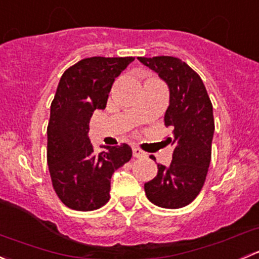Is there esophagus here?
<instances>
[{
  "instance_id": "obj_1",
  "label": "esophagus",
  "mask_w": 259,
  "mask_h": 259,
  "mask_svg": "<svg viewBox=\"0 0 259 259\" xmlns=\"http://www.w3.org/2000/svg\"><path fill=\"white\" fill-rule=\"evenodd\" d=\"M133 155H134L135 158H144L146 154L142 150V149H139V148H137V146H134V148H133Z\"/></svg>"
}]
</instances>
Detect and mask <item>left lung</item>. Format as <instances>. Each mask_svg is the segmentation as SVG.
I'll list each match as a JSON object with an SVG mask.
<instances>
[{
	"label": "left lung",
	"mask_w": 259,
	"mask_h": 259,
	"mask_svg": "<svg viewBox=\"0 0 259 259\" xmlns=\"http://www.w3.org/2000/svg\"><path fill=\"white\" fill-rule=\"evenodd\" d=\"M139 61L168 85L169 106L164 115L173 135L170 165H158V174L145 183L148 199L161 208L177 209L192 203L205 182L214 134L213 106L199 75L178 57H139Z\"/></svg>",
	"instance_id": "left-lung-1"
}]
</instances>
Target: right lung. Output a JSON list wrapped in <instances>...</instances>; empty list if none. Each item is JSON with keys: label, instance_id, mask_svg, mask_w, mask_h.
Instances as JSON below:
<instances>
[{"label": "right lung", "instance_id": "add662e5", "mask_svg": "<svg viewBox=\"0 0 259 259\" xmlns=\"http://www.w3.org/2000/svg\"><path fill=\"white\" fill-rule=\"evenodd\" d=\"M134 57H89L60 79L50 110L48 164L52 185L66 207L95 210L110 199L114 171L132 159L127 144L96 154L89 139L94 110L106 108L115 79Z\"/></svg>", "mask_w": 259, "mask_h": 259}]
</instances>
